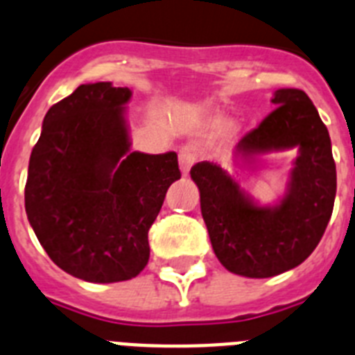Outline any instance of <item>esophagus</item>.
Segmentation results:
<instances>
[{"instance_id":"1","label":"esophagus","mask_w":355,"mask_h":355,"mask_svg":"<svg viewBox=\"0 0 355 355\" xmlns=\"http://www.w3.org/2000/svg\"><path fill=\"white\" fill-rule=\"evenodd\" d=\"M196 162V153L193 146H182L180 152H178V164H180L182 173L187 175L189 169L193 168V164Z\"/></svg>"}]
</instances>
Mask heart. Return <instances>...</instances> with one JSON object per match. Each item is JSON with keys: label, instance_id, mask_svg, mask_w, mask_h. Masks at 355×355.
<instances>
[{"label": "heart", "instance_id": "b5f03b06", "mask_svg": "<svg viewBox=\"0 0 355 355\" xmlns=\"http://www.w3.org/2000/svg\"><path fill=\"white\" fill-rule=\"evenodd\" d=\"M225 125V119L221 116H216V118L211 119V126L212 128H221Z\"/></svg>", "mask_w": 355, "mask_h": 355}]
</instances>
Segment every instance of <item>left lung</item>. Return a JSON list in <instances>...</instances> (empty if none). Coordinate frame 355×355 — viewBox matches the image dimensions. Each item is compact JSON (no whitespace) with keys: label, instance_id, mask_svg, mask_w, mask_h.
<instances>
[{"label":"left lung","instance_id":"8db88e82","mask_svg":"<svg viewBox=\"0 0 355 355\" xmlns=\"http://www.w3.org/2000/svg\"><path fill=\"white\" fill-rule=\"evenodd\" d=\"M277 109L237 143L236 160H255L297 148L284 196L275 205L255 202L225 169L198 162L191 178L212 250L236 275L268 279L302 264L318 246L336 198V164L329 130L306 92L279 89Z\"/></svg>","mask_w":355,"mask_h":355}]
</instances>
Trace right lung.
Masks as SVG:
<instances>
[{
  "label": "right lung",
  "instance_id": "right-lung-1",
  "mask_svg": "<svg viewBox=\"0 0 355 355\" xmlns=\"http://www.w3.org/2000/svg\"><path fill=\"white\" fill-rule=\"evenodd\" d=\"M132 91L96 82L46 112L33 146L24 207L49 259L76 279H134L150 259L148 230L180 178L175 152H132Z\"/></svg>",
  "mask_w": 355,
  "mask_h": 355
}]
</instances>
